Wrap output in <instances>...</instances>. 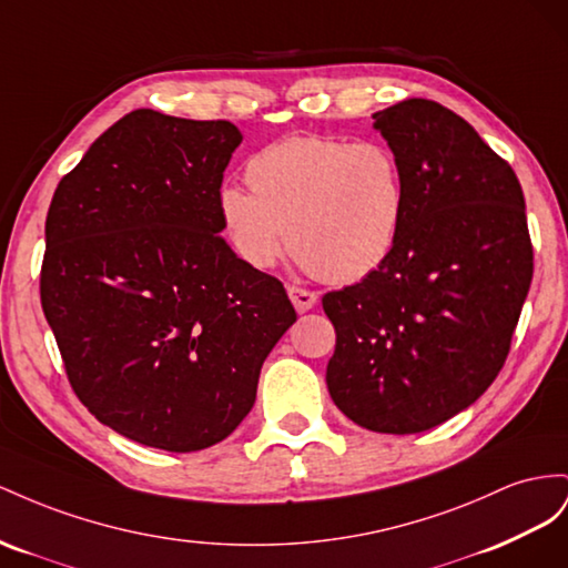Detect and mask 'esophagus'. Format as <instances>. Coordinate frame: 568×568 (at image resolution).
<instances>
[{"mask_svg":"<svg viewBox=\"0 0 568 568\" xmlns=\"http://www.w3.org/2000/svg\"><path fill=\"white\" fill-rule=\"evenodd\" d=\"M287 295H290V300H293L295 310H297L300 314L314 310L316 302H318V295H316V293H312V290L297 287V285H287Z\"/></svg>","mask_w":568,"mask_h":568,"instance_id":"esophagus-1","label":"esophagus"}]
</instances>
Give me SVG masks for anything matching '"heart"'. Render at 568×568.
<instances>
[{
    "instance_id": "1",
    "label": "heart",
    "mask_w": 568,
    "mask_h": 568,
    "mask_svg": "<svg viewBox=\"0 0 568 568\" xmlns=\"http://www.w3.org/2000/svg\"><path fill=\"white\" fill-rule=\"evenodd\" d=\"M250 190L225 183L216 212L242 262L271 268L285 242L333 283L362 281L390 256L404 214L395 152L381 142L295 135L247 161Z\"/></svg>"
}]
</instances>
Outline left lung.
Listing matches in <instances>:
<instances>
[{
	"mask_svg": "<svg viewBox=\"0 0 568 568\" xmlns=\"http://www.w3.org/2000/svg\"><path fill=\"white\" fill-rule=\"evenodd\" d=\"M374 119L399 161L404 214L390 256L323 295L337 335L326 383L356 426L409 435L471 407L497 378L532 247L518 178L474 125L430 100Z\"/></svg>",
	"mask_w": 568,
	"mask_h": 568,
	"instance_id": "8db88e82",
	"label": "left lung"
}]
</instances>
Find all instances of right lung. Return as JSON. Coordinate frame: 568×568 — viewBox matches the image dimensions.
<instances>
[{"label":"right lung","mask_w":568,"mask_h":568,"mask_svg":"<svg viewBox=\"0 0 568 568\" xmlns=\"http://www.w3.org/2000/svg\"><path fill=\"white\" fill-rule=\"evenodd\" d=\"M231 121L125 113L61 178L44 223L40 300L75 395L131 440L197 452L256 399L297 321L285 287L219 235Z\"/></svg>","instance_id":"obj_1"}]
</instances>
